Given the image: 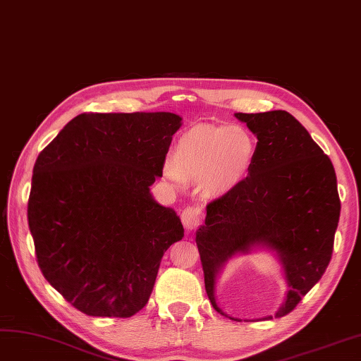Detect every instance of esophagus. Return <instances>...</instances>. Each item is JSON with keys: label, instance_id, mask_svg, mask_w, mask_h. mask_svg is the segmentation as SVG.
Wrapping results in <instances>:
<instances>
[{"label": "esophagus", "instance_id": "1", "mask_svg": "<svg viewBox=\"0 0 361 361\" xmlns=\"http://www.w3.org/2000/svg\"><path fill=\"white\" fill-rule=\"evenodd\" d=\"M201 214H202L201 213V208L193 207V205L185 207L184 210H183V213H181V222H183L184 228L188 229V231H192L196 226H200L201 217H202Z\"/></svg>", "mask_w": 361, "mask_h": 361}]
</instances>
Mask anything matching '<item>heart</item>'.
I'll use <instances>...</instances> for the list:
<instances>
[{"mask_svg": "<svg viewBox=\"0 0 361 361\" xmlns=\"http://www.w3.org/2000/svg\"><path fill=\"white\" fill-rule=\"evenodd\" d=\"M257 141L240 126H197L180 136L165 176L181 185L184 178L197 180L207 197L224 196L246 178Z\"/></svg>", "mask_w": 361, "mask_h": 361, "instance_id": "heart-1", "label": "heart"}]
</instances>
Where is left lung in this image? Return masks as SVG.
<instances>
[{
    "instance_id": "8db88e82",
    "label": "left lung",
    "mask_w": 361,
    "mask_h": 361,
    "mask_svg": "<svg viewBox=\"0 0 361 361\" xmlns=\"http://www.w3.org/2000/svg\"><path fill=\"white\" fill-rule=\"evenodd\" d=\"M234 115L258 137L257 156L235 189L207 205L205 225L196 231L205 290L213 307L228 317L214 295L220 270L228 259L253 247L273 250L288 285L274 315L281 318L315 286L331 259L341 216L336 172L329 156L289 112Z\"/></svg>"
}]
</instances>
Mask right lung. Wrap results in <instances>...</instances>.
<instances>
[{"label": "right lung", "instance_id": "obj_1", "mask_svg": "<svg viewBox=\"0 0 361 361\" xmlns=\"http://www.w3.org/2000/svg\"><path fill=\"white\" fill-rule=\"evenodd\" d=\"M180 127L171 112L80 114L39 154L28 200L37 262L85 315L141 310L161 257L184 237L177 213L149 193Z\"/></svg>", "mask_w": 361, "mask_h": 361}]
</instances>
